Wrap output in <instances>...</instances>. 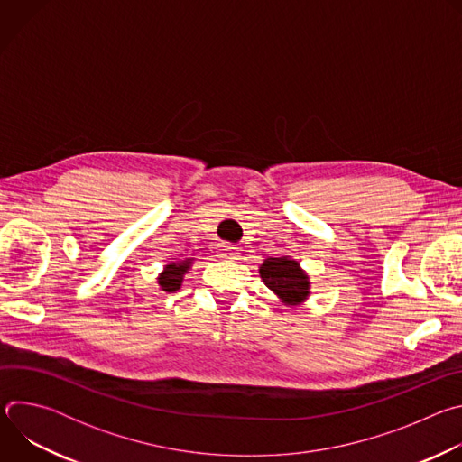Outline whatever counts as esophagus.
<instances>
[{"mask_svg":"<svg viewBox=\"0 0 462 462\" xmlns=\"http://www.w3.org/2000/svg\"><path fill=\"white\" fill-rule=\"evenodd\" d=\"M237 255H239V252L232 245H223L219 248V257H223V259H237Z\"/></svg>","mask_w":462,"mask_h":462,"instance_id":"34e87169","label":"esophagus"}]
</instances>
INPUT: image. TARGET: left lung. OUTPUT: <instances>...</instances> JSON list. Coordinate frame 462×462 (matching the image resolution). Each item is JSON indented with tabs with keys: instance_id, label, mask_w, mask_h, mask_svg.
Listing matches in <instances>:
<instances>
[{
	"instance_id": "8db88e82",
	"label": "left lung",
	"mask_w": 462,
	"mask_h": 462,
	"mask_svg": "<svg viewBox=\"0 0 462 462\" xmlns=\"http://www.w3.org/2000/svg\"><path fill=\"white\" fill-rule=\"evenodd\" d=\"M259 274L265 285L289 305H298L309 296V280L294 259L285 255L269 257L263 261Z\"/></svg>"
}]
</instances>
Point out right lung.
<instances>
[{
  "mask_svg": "<svg viewBox=\"0 0 462 462\" xmlns=\"http://www.w3.org/2000/svg\"><path fill=\"white\" fill-rule=\"evenodd\" d=\"M189 259L186 261H180V263H170V265H166L164 273L161 274L159 278V285L162 287V291L166 292H173L180 287L182 283V274L189 269Z\"/></svg>",
  "mask_w": 462,
  "mask_h": 462,
  "instance_id": "right-lung-1",
  "label": "right lung"
}]
</instances>
